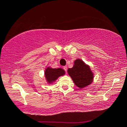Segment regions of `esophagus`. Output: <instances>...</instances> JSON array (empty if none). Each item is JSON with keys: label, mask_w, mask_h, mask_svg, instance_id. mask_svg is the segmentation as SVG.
I'll list each match as a JSON object with an SVG mask.
<instances>
[{"label": "esophagus", "mask_w": 127, "mask_h": 127, "mask_svg": "<svg viewBox=\"0 0 127 127\" xmlns=\"http://www.w3.org/2000/svg\"><path fill=\"white\" fill-rule=\"evenodd\" d=\"M63 69H64V70H65V71L67 72V66H64Z\"/></svg>", "instance_id": "esophagus-1"}]
</instances>
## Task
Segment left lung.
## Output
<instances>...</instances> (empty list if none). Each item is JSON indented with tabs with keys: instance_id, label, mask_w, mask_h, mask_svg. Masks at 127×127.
Segmentation results:
<instances>
[{
	"instance_id": "1",
	"label": "left lung",
	"mask_w": 127,
	"mask_h": 127,
	"mask_svg": "<svg viewBox=\"0 0 127 127\" xmlns=\"http://www.w3.org/2000/svg\"><path fill=\"white\" fill-rule=\"evenodd\" d=\"M67 73L75 85L80 89L91 85L94 79V74L90 66L80 59L75 60L74 66L68 69Z\"/></svg>"
}]
</instances>
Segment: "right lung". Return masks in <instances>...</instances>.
Listing matches in <instances>:
<instances>
[{"label": "right lung", "instance_id": "obj_1", "mask_svg": "<svg viewBox=\"0 0 127 127\" xmlns=\"http://www.w3.org/2000/svg\"><path fill=\"white\" fill-rule=\"evenodd\" d=\"M64 74L65 71L62 68L53 69L52 67H47L44 71V75L47 82L50 85L57 80L58 77L64 75Z\"/></svg>", "mask_w": 127, "mask_h": 127}]
</instances>
